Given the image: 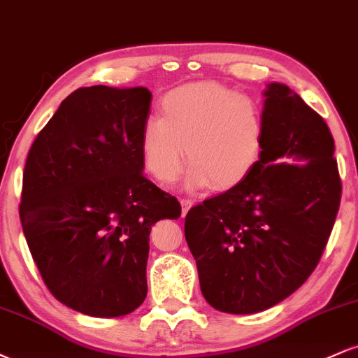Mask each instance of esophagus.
Here are the masks:
<instances>
[{
	"mask_svg": "<svg viewBox=\"0 0 358 358\" xmlns=\"http://www.w3.org/2000/svg\"><path fill=\"white\" fill-rule=\"evenodd\" d=\"M192 200L190 199H182V215L185 217L187 215V212L190 210V207H192Z\"/></svg>",
	"mask_w": 358,
	"mask_h": 358,
	"instance_id": "esophagus-1",
	"label": "esophagus"
}]
</instances>
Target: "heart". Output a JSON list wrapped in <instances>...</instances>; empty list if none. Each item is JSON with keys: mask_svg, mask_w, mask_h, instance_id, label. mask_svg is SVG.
I'll return each instance as SVG.
<instances>
[{"mask_svg": "<svg viewBox=\"0 0 358 358\" xmlns=\"http://www.w3.org/2000/svg\"><path fill=\"white\" fill-rule=\"evenodd\" d=\"M264 138L266 119L256 99L217 84H193L166 94L162 117L146 119L141 151L159 183L176 182L188 158L192 188L225 190L252 173Z\"/></svg>", "mask_w": 358, "mask_h": 358, "instance_id": "heart-1", "label": "heart"}]
</instances>
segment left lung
<instances>
[{"label": "left lung", "mask_w": 358, "mask_h": 358, "mask_svg": "<svg viewBox=\"0 0 358 358\" xmlns=\"http://www.w3.org/2000/svg\"><path fill=\"white\" fill-rule=\"evenodd\" d=\"M264 97L257 166L185 217L200 289L224 313H257L293 294L320 262L342 199L324 119L285 84Z\"/></svg>", "instance_id": "1"}]
</instances>
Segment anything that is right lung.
<instances>
[{
  "label": "right lung",
  "instance_id": "obj_1",
  "mask_svg": "<svg viewBox=\"0 0 358 358\" xmlns=\"http://www.w3.org/2000/svg\"><path fill=\"white\" fill-rule=\"evenodd\" d=\"M150 104L146 87H80L28 151L23 234L48 291L84 315L122 316L145 301L151 227L182 213L143 175Z\"/></svg>",
  "mask_w": 358,
  "mask_h": 358
}]
</instances>
